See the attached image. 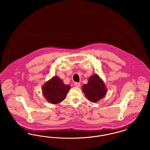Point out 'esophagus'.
Segmentation results:
<instances>
[{
	"label": "esophagus",
	"instance_id": "obj_1",
	"mask_svg": "<svg viewBox=\"0 0 150 150\" xmlns=\"http://www.w3.org/2000/svg\"><path fill=\"white\" fill-rule=\"evenodd\" d=\"M74 84H75V86L78 87V88L80 87V86H81V84H80V83H75Z\"/></svg>",
	"mask_w": 150,
	"mask_h": 150
}]
</instances>
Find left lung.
<instances>
[{
  "mask_svg": "<svg viewBox=\"0 0 150 150\" xmlns=\"http://www.w3.org/2000/svg\"><path fill=\"white\" fill-rule=\"evenodd\" d=\"M83 91L87 98L92 102L103 98L107 92L103 81L96 74L91 76L88 84L83 86Z\"/></svg>",
  "mask_w": 150,
  "mask_h": 150,
  "instance_id": "8db88e82",
  "label": "left lung"
}]
</instances>
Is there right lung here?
Returning <instances> with one entry per match:
<instances>
[{"label":"right lung","mask_w":150,"mask_h":150,"mask_svg":"<svg viewBox=\"0 0 150 150\" xmlns=\"http://www.w3.org/2000/svg\"><path fill=\"white\" fill-rule=\"evenodd\" d=\"M70 89V86L64 84L57 76L51 79L42 88L43 95L53 104H57L64 100Z\"/></svg>","instance_id":"add662e5"}]
</instances>
